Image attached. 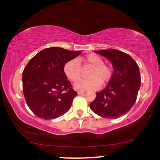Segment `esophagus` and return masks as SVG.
<instances>
[{
    "instance_id": "obj_1",
    "label": "esophagus",
    "mask_w": 160,
    "mask_h": 160,
    "mask_svg": "<svg viewBox=\"0 0 160 160\" xmlns=\"http://www.w3.org/2000/svg\"><path fill=\"white\" fill-rule=\"evenodd\" d=\"M84 92H85L83 91V90H78L77 91L78 95H82V94H84Z\"/></svg>"
}]
</instances>
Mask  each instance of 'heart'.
I'll use <instances>...</instances> for the list:
<instances>
[{"instance_id":"b5f03b06","label":"heart","mask_w":160,"mask_h":160,"mask_svg":"<svg viewBox=\"0 0 160 160\" xmlns=\"http://www.w3.org/2000/svg\"><path fill=\"white\" fill-rule=\"evenodd\" d=\"M89 65L92 69L89 72L87 79H82L75 84V88L78 89H95L105 84L110 80L111 77V69L108 65L104 63L102 58L95 54H89L84 58L73 59L65 63L64 72L70 80L75 82L82 76V65Z\"/></svg>"}]
</instances>
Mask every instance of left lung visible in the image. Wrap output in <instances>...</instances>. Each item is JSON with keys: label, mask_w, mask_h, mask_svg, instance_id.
<instances>
[{"label": "left lung", "mask_w": 160, "mask_h": 160, "mask_svg": "<svg viewBox=\"0 0 160 160\" xmlns=\"http://www.w3.org/2000/svg\"><path fill=\"white\" fill-rule=\"evenodd\" d=\"M95 52L112 63L113 73L106 88L96 93L89 107L100 117L117 119L128 112L136 101L141 83L139 67L130 55L117 49Z\"/></svg>", "instance_id": "1"}]
</instances>
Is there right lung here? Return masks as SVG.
Listing matches in <instances>:
<instances>
[{
	"label": "right lung",
	"mask_w": 160,
	"mask_h": 160,
	"mask_svg": "<svg viewBox=\"0 0 160 160\" xmlns=\"http://www.w3.org/2000/svg\"><path fill=\"white\" fill-rule=\"evenodd\" d=\"M81 53L50 47L41 50L29 61L22 72V89L28 106L35 115L54 119L71 108L77 92L68 80L64 66Z\"/></svg>",
	"instance_id": "add662e5"
}]
</instances>
